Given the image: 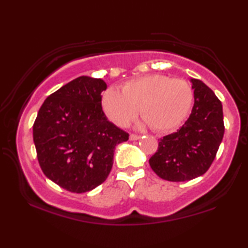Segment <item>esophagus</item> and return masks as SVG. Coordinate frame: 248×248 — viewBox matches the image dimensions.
<instances>
[{
  "label": "esophagus",
  "instance_id": "esophagus-1",
  "mask_svg": "<svg viewBox=\"0 0 248 248\" xmlns=\"http://www.w3.org/2000/svg\"><path fill=\"white\" fill-rule=\"evenodd\" d=\"M129 139L131 140V141H134V140H138V139H140V136H138V134H134V133H131L129 136Z\"/></svg>",
  "mask_w": 248,
  "mask_h": 248
}]
</instances>
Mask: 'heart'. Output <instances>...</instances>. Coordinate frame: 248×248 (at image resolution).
Instances as JSON below:
<instances>
[{
  "instance_id": "b5f03b06",
  "label": "heart",
  "mask_w": 248,
  "mask_h": 248,
  "mask_svg": "<svg viewBox=\"0 0 248 248\" xmlns=\"http://www.w3.org/2000/svg\"><path fill=\"white\" fill-rule=\"evenodd\" d=\"M194 92L182 78L153 74L128 81L121 92L108 89L103 94L104 112L115 124L124 127L140 112L156 132L170 131L183 123L190 110Z\"/></svg>"
}]
</instances>
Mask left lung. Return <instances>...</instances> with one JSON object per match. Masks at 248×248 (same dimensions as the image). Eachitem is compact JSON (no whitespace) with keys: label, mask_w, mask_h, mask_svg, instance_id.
Wrapping results in <instances>:
<instances>
[{"label":"left lung","mask_w":248,"mask_h":248,"mask_svg":"<svg viewBox=\"0 0 248 248\" xmlns=\"http://www.w3.org/2000/svg\"><path fill=\"white\" fill-rule=\"evenodd\" d=\"M195 104L189 118L177 131L159 139L157 151L149 159L158 177L186 182L203 175L216 155L224 134L220 99L200 79L191 78Z\"/></svg>","instance_id":"1"}]
</instances>
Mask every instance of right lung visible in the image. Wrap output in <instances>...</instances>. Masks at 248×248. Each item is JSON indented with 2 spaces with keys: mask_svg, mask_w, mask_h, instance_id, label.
Listing matches in <instances>:
<instances>
[{
  "mask_svg": "<svg viewBox=\"0 0 248 248\" xmlns=\"http://www.w3.org/2000/svg\"><path fill=\"white\" fill-rule=\"evenodd\" d=\"M100 78L79 77L49 95L32 125L44 174L71 192L90 191L108 177L115 146L129 133L110 123L102 108Z\"/></svg>",
  "mask_w": 248,
  "mask_h": 248,
  "instance_id": "1",
  "label": "right lung"
}]
</instances>
